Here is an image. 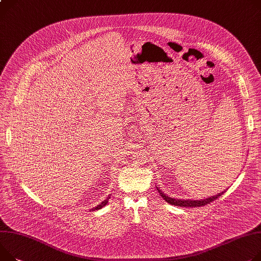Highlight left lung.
<instances>
[{"mask_svg":"<svg viewBox=\"0 0 261 261\" xmlns=\"http://www.w3.org/2000/svg\"><path fill=\"white\" fill-rule=\"evenodd\" d=\"M158 191H159L160 195H161L168 204L174 205V206H178V207H202V206L210 204L211 202H213V200L218 198L220 195H222L225 192V191L224 192H220V193H218V194H216L214 196L208 197L206 199L197 200V199H177V198H173V197H170V196H166L161 190L158 189Z\"/></svg>","mask_w":261,"mask_h":261,"instance_id":"left-lung-1","label":"left lung"}]
</instances>
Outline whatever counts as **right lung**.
I'll use <instances>...</instances> for the list:
<instances>
[{
    "label": "right lung",
    "instance_id": "right-lung-1",
    "mask_svg": "<svg viewBox=\"0 0 261 261\" xmlns=\"http://www.w3.org/2000/svg\"><path fill=\"white\" fill-rule=\"evenodd\" d=\"M109 199H110V196L107 198V199H105L103 200V202H101V204H100V205H98L97 207H95L93 210H98V209H101L102 207H105L107 204H108V202H109Z\"/></svg>",
    "mask_w": 261,
    "mask_h": 261
}]
</instances>
